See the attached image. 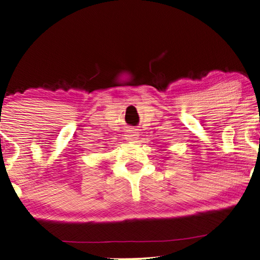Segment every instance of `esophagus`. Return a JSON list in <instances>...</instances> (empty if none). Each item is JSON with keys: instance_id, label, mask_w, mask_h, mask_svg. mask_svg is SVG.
I'll return each mask as SVG.
<instances>
[{"instance_id": "esophagus-1", "label": "esophagus", "mask_w": 260, "mask_h": 260, "mask_svg": "<svg viewBox=\"0 0 260 260\" xmlns=\"http://www.w3.org/2000/svg\"><path fill=\"white\" fill-rule=\"evenodd\" d=\"M125 137H126V140H128V141H134V140H137V139H138L139 134H138L137 129H134V128H129V129H127V131H126Z\"/></svg>"}]
</instances>
